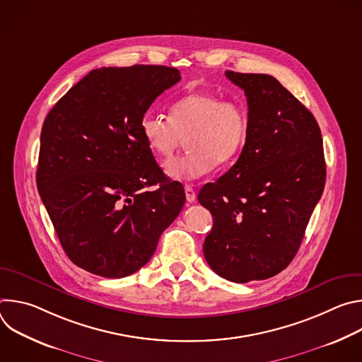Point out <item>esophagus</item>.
Returning <instances> with one entry per match:
<instances>
[{
  "label": "esophagus",
  "instance_id": "34e87169",
  "mask_svg": "<svg viewBox=\"0 0 362 362\" xmlns=\"http://www.w3.org/2000/svg\"><path fill=\"white\" fill-rule=\"evenodd\" d=\"M185 193H186V200L189 203H193L196 200V192L193 190V187L190 185L185 186Z\"/></svg>",
  "mask_w": 362,
  "mask_h": 362
}]
</instances>
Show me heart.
I'll return each mask as SVG.
<instances>
[{"label":"heart","mask_w":362,"mask_h":362,"mask_svg":"<svg viewBox=\"0 0 362 362\" xmlns=\"http://www.w3.org/2000/svg\"><path fill=\"white\" fill-rule=\"evenodd\" d=\"M140 130L148 148L162 158H170L189 137L190 151L169 160L165 172L176 180H193L212 172L218 163L229 165L239 156L247 139L249 117L235 98L192 91L173 101L170 117L146 115Z\"/></svg>","instance_id":"heart-1"}]
</instances>
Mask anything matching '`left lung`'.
I'll list each match as a JSON object with an SVG mask.
<instances>
[{"instance_id":"obj_1","label":"left lung","mask_w":362,"mask_h":362,"mask_svg":"<svg viewBox=\"0 0 362 362\" xmlns=\"http://www.w3.org/2000/svg\"><path fill=\"white\" fill-rule=\"evenodd\" d=\"M247 100L249 133L238 162L199 192L214 216L204 259L222 278L268 279L295 257L327 177L320 126L275 77L228 70Z\"/></svg>"}]
</instances>
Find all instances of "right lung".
Returning <instances> with one entry per match:
<instances>
[{"label": "right lung", "mask_w": 362, "mask_h": 362, "mask_svg": "<svg viewBox=\"0 0 362 362\" xmlns=\"http://www.w3.org/2000/svg\"><path fill=\"white\" fill-rule=\"evenodd\" d=\"M180 78L166 66L95 69L44 120L37 187L66 255L87 272L139 271L183 208V186L166 179L140 130Z\"/></svg>", "instance_id": "add662e5"}]
</instances>
